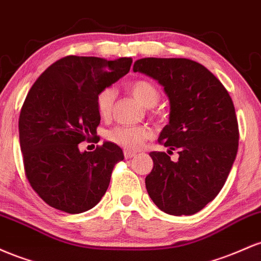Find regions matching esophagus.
I'll use <instances>...</instances> for the list:
<instances>
[{
  "label": "esophagus",
  "instance_id": "esophagus-1",
  "mask_svg": "<svg viewBox=\"0 0 261 261\" xmlns=\"http://www.w3.org/2000/svg\"><path fill=\"white\" fill-rule=\"evenodd\" d=\"M136 153L134 151H130V150H124V158L125 159H132V158L136 156Z\"/></svg>",
  "mask_w": 261,
  "mask_h": 261
}]
</instances>
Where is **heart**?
Here are the masks:
<instances>
[{"mask_svg":"<svg viewBox=\"0 0 261 261\" xmlns=\"http://www.w3.org/2000/svg\"><path fill=\"white\" fill-rule=\"evenodd\" d=\"M128 91L137 101L145 108H151L159 102L160 90L156 85L149 80H136L128 85ZM116 99V91L112 87L103 89L97 95L96 105L99 116L107 118L113 110ZM153 132L145 125H127V127H116L108 132L107 138L115 144L127 149L136 150L140 148L143 143L151 138Z\"/></svg>","mask_w":261,"mask_h":261,"instance_id":"b5f03b06","label":"heart"}]
</instances>
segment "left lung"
Here are the masks:
<instances>
[{"instance_id":"1","label":"left lung","mask_w":261,"mask_h":261,"mask_svg":"<svg viewBox=\"0 0 261 261\" xmlns=\"http://www.w3.org/2000/svg\"><path fill=\"white\" fill-rule=\"evenodd\" d=\"M133 71L164 87L170 117L158 142L178 154L177 162L164 151L149 154L154 166L145 177L146 191L168 215H195L219 194L236 160L239 129L232 98L194 60L144 58L134 63Z\"/></svg>"}]
</instances>
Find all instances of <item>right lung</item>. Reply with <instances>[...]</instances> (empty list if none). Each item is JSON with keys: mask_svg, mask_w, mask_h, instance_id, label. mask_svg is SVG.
<instances>
[{"mask_svg": "<svg viewBox=\"0 0 261 261\" xmlns=\"http://www.w3.org/2000/svg\"><path fill=\"white\" fill-rule=\"evenodd\" d=\"M132 61L69 55L29 90L18 122L23 165L32 189L50 207L83 213L106 194L113 168L124 158L122 149L105 142L81 153L79 144L98 138L97 95L128 74Z\"/></svg>", "mask_w": 261, "mask_h": 261, "instance_id": "right-lung-1", "label": "right lung"}]
</instances>
